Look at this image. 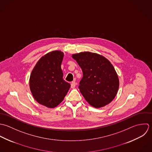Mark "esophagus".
<instances>
[{"label":"esophagus","mask_w":152,"mask_h":152,"mask_svg":"<svg viewBox=\"0 0 152 152\" xmlns=\"http://www.w3.org/2000/svg\"><path fill=\"white\" fill-rule=\"evenodd\" d=\"M76 82H72V83H71V88H75V86H76Z\"/></svg>","instance_id":"obj_1"}]
</instances>
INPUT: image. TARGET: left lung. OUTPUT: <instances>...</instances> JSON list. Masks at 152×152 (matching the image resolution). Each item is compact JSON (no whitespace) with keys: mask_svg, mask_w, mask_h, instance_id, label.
Instances as JSON below:
<instances>
[{"mask_svg":"<svg viewBox=\"0 0 152 152\" xmlns=\"http://www.w3.org/2000/svg\"><path fill=\"white\" fill-rule=\"evenodd\" d=\"M72 56L83 72L79 89L85 100L96 108L110 103L119 86L118 76L111 63L104 56L89 52Z\"/></svg>","mask_w":152,"mask_h":152,"instance_id":"1","label":"left lung"}]
</instances>
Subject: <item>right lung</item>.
<instances>
[{"instance_id": "1", "label": "right lung", "mask_w": 152, "mask_h": 152, "mask_svg": "<svg viewBox=\"0 0 152 152\" xmlns=\"http://www.w3.org/2000/svg\"><path fill=\"white\" fill-rule=\"evenodd\" d=\"M63 53L59 50L42 56L33 68L29 86L34 99L49 108H54L64 99L70 84L63 79L61 64Z\"/></svg>"}]
</instances>
